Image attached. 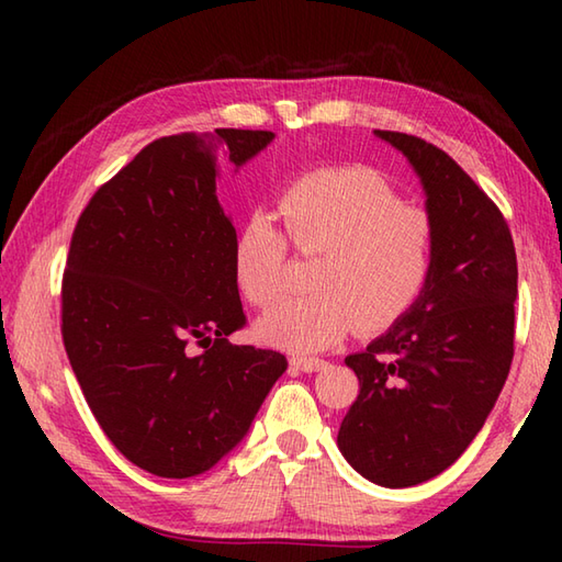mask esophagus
I'll return each mask as SVG.
<instances>
[{
  "instance_id": "34e87169",
  "label": "esophagus",
  "mask_w": 562,
  "mask_h": 562,
  "mask_svg": "<svg viewBox=\"0 0 562 562\" xmlns=\"http://www.w3.org/2000/svg\"><path fill=\"white\" fill-rule=\"evenodd\" d=\"M290 364L294 369H300V372H316V369L324 364V360H318V357H292Z\"/></svg>"
}]
</instances>
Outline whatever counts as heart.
Segmentation results:
<instances>
[{
	"label": "heart",
	"mask_w": 562,
	"mask_h": 562,
	"mask_svg": "<svg viewBox=\"0 0 562 562\" xmlns=\"http://www.w3.org/2000/svg\"><path fill=\"white\" fill-rule=\"evenodd\" d=\"M290 244L318 256L314 294L290 296L258 321V336L296 355L330 348L352 328L376 333L420 300L432 272L437 229L429 212L405 205L367 169L302 176L278 200ZM234 280L254 306L284 290L288 239L268 212H254L234 241Z\"/></svg>",
	"instance_id": "b5f03b06"
}]
</instances>
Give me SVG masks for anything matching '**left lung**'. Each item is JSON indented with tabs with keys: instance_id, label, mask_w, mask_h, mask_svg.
<instances>
[{
	"instance_id": "1",
	"label": "left lung",
	"mask_w": 562,
	"mask_h": 562,
	"mask_svg": "<svg viewBox=\"0 0 562 562\" xmlns=\"http://www.w3.org/2000/svg\"><path fill=\"white\" fill-rule=\"evenodd\" d=\"M374 135L420 176L437 244L420 300L345 357L360 393L338 447L372 483L411 487L461 457L505 386L515 357L517 254L503 212L447 151L391 130Z\"/></svg>"
}]
</instances>
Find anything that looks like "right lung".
<instances>
[{
    "label": "right lung",
    "instance_id": "1",
    "mask_svg": "<svg viewBox=\"0 0 562 562\" xmlns=\"http://www.w3.org/2000/svg\"><path fill=\"white\" fill-rule=\"evenodd\" d=\"M272 137L220 127L154 139L93 193L71 234L69 364L105 437L161 479H190L226 457L288 369L280 352L229 342L246 314L236 229L214 193L217 145L238 169Z\"/></svg>",
    "mask_w": 562,
    "mask_h": 562
}]
</instances>
